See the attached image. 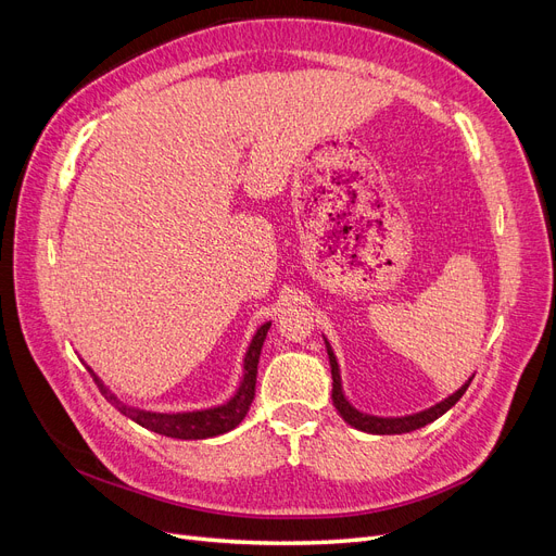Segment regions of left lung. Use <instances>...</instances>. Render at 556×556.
I'll list each match as a JSON object with an SVG mask.
<instances>
[{
  "label": "left lung",
  "instance_id": "1",
  "mask_svg": "<svg viewBox=\"0 0 556 556\" xmlns=\"http://www.w3.org/2000/svg\"><path fill=\"white\" fill-rule=\"evenodd\" d=\"M325 345H327V355H329V366H331V399H333V406L336 410L341 413V417L345 419V422L350 427H355L359 431H366V433H376V435H394V433H408V431H415V429H422L427 425H431L433 419H439L441 415H445L454 403H457L464 392L468 390L470 380H473V376H470L457 392H452L447 399L433 403V406L419 410V413H410V415H399V417H382V415H371V413H364L359 408L352 406V403L348 401L345 392H343V380H341V366H339V359H336L333 350L329 345V341L325 339Z\"/></svg>",
  "mask_w": 556,
  "mask_h": 556
}]
</instances>
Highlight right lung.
I'll return each mask as SVG.
<instances>
[{"label":"right lung","mask_w":556,"mask_h":556,"mask_svg":"<svg viewBox=\"0 0 556 556\" xmlns=\"http://www.w3.org/2000/svg\"><path fill=\"white\" fill-rule=\"evenodd\" d=\"M268 329H271V323H264L257 327V331L252 333L250 345L243 355V376L241 382L225 403L220 406H211V408H199V410H146L139 406H129L127 401L117 399L115 392H111V387L99 378L92 368L88 366L90 376L94 378L99 392L106 396L111 406H115L125 417H129L131 422L141 425L143 429H150L162 435H169V439H180V441H201V439H213V435L227 433L231 429H237L243 417L248 415V408L252 399H255V382H257V364L262 355V345Z\"/></svg>","instance_id":"add662e5"}]
</instances>
